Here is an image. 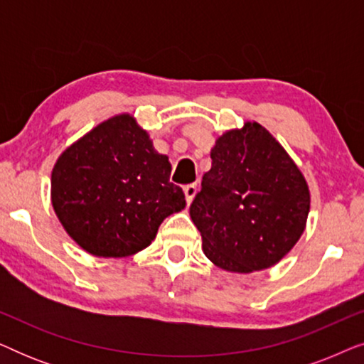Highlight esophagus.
<instances>
[{"label":"esophagus","mask_w":364,"mask_h":364,"mask_svg":"<svg viewBox=\"0 0 364 364\" xmlns=\"http://www.w3.org/2000/svg\"><path fill=\"white\" fill-rule=\"evenodd\" d=\"M197 191H198L197 183H188V186L183 187V193H186L187 203H191L193 200V197L197 196Z\"/></svg>","instance_id":"obj_1"}]
</instances>
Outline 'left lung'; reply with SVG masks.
<instances>
[{"label": "left lung", "instance_id": "8db88e82", "mask_svg": "<svg viewBox=\"0 0 364 364\" xmlns=\"http://www.w3.org/2000/svg\"><path fill=\"white\" fill-rule=\"evenodd\" d=\"M212 168L191 205L213 265L252 273L277 265L300 240L310 188L280 142L255 121L230 129L210 151Z\"/></svg>", "mask_w": 364, "mask_h": 364}]
</instances>
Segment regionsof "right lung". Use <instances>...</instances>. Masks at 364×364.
I'll return each mask as SVG.
<instances>
[{"mask_svg": "<svg viewBox=\"0 0 364 364\" xmlns=\"http://www.w3.org/2000/svg\"><path fill=\"white\" fill-rule=\"evenodd\" d=\"M159 154L132 114L97 124L58 157L51 203L61 225L94 257L126 258L144 250L164 218L186 207Z\"/></svg>", "mask_w": 364, "mask_h": 364, "instance_id": "obj_1", "label": "right lung"}]
</instances>
